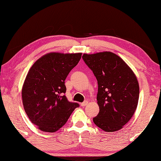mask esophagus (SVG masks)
<instances>
[{
    "mask_svg": "<svg viewBox=\"0 0 161 161\" xmlns=\"http://www.w3.org/2000/svg\"><path fill=\"white\" fill-rule=\"evenodd\" d=\"M89 103V102L87 101H85L84 102H83V103H80V105H81V106H82V107H84V106H86L87 104Z\"/></svg>",
    "mask_w": 161,
    "mask_h": 161,
    "instance_id": "34e87169",
    "label": "esophagus"
}]
</instances>
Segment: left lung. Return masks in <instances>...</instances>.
<instances>
[{
    "mask_svg": "<svg viewBox=\"0 0 161 161\" xmlns=\"http://www.w3.org/2000/svg\"><path fill=\"white\" fill-rule=\"evenodd\" d=\"M83 60L98 81V115L93 121L102 130H119L132 118L139 101V86L130 66L110 51L84 53Z\"/></svg>",
    "mask_w": 161,
    "mask_h": 161,
    "instance_id": "1",
    "label": "left lung"
}]
</instances>
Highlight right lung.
I'll return each mask as SVG.
<instances>
[{"label":"right lung","mask_w":161,"mask_h":161,"mask_svg":"<svg viewBox=\"0 0 161 161\" xmlns=\"http://www.w3.org/2000/svg\"><path fill=\"white\" fill-rule=\"evenodd\" d=\"M81 54L48 53L29 70L22 89V103L30 120L40 130L55 132L79 106L69 102L64 93L65 79L78 64Z\"/></svg>","instance_id":"add662e5"}]
</instances>
